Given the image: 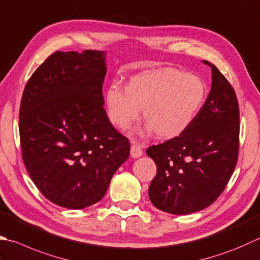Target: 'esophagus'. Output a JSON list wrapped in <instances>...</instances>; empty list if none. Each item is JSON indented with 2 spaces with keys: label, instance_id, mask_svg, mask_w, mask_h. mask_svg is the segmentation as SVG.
<instances>
[{
  "label": "esophagus",
  "instance_id": "1",
  "mask_svg": "<svg viewBox=\"0 0 260 260\" xmlns=\"http://www.w3.org/2000/svg\"><path fill=\"white\" fill-rule=\"evenodd\" d=\"M143 155V151H142V146L137 143L136 141H132V146H131V156L133 157V159H137V157H140Z\"/></svg>",
  "mask_w": 260,
  "mask_h": 260
}]
</instances>
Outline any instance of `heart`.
Masks as SVG:
<instances>
[{
    "label": "heart",
    "mask_w": 260,
    "mask_h": 260,
    "mask_svg": "<svg viewBox=\"0 0 260 260\" xmlns=\"http://www.w3.org/2000/svg\"><path fill=\"white\" fill-rule=\"evenodd\" d=\"M206 85L200 76L177 69H159L137 74L129 84L114 82L106 92L111 123L127 129L144 108L146 132L160 137L180 135L204 105Z\"/></svg>",
    "instance_id": "b5f03b06"
}]
</instances>
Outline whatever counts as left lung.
Returning a JSON list of instances; mask_svg holds the SVG:
<instances>
[{
  "label": "left lung",
  "mask_w": 260,
  "mask_h": 260,
  "mask_svg": "<svg viewBox=\"0 0 260 260\" xmlns=\"http://www.w3.org/2000/svg\"><path fill=\"white\" fill-rule=\"evenodd\" d=\"M205 104L191 125L146 154L156 165L149 197L170 214L184 215L210 206L235 171L239 152V105L231 84L215 65Z\"/></svg>",
  "instance_id": "left-lung-1"
}]
</instances>
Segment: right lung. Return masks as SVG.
Listing matches in <instances>:
<instances>
[{
	"label": "right lung",
	"mask_w": 260,
	"mask_h": 260,
	"mask_svg": "<svg viewBox=\"0 0 260 260\" xmlns=\"http://www.w3.org/2000/svg\"><path fill=\"white\" fill-rule=\"evenodd\" d=\"M106 52H56L25 85L19 114L22 159L54 204L81 210L99 202L129 142L104 108Z\"/></svg>",
	"instance_id": "obj_1"
}]
</instances>
